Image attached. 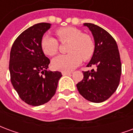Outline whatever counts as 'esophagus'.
<instances>
[{"label":"esophagus","mask_w":133,"mask_h":133,"mask_svg":"<svg viewBox=\"0 0 133 133\" xmlns=\"http://www.w3.org/2000/svg\"><path fill=\"white\" fill-rule=\"evenodd\" d=\"M70 74H71V72H65V71H63V72H62V75H70Z\"/></svg>","instance_id":"obj_1"}]
</instances>
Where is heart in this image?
<instances>
[{"label":"heart","instance_id":"obj_1","mask_svg":"<svg viewBox=\"0 0 133 133\" xmlns=\"http://www.w3.org/2000/svg\"><path fill=\"white\" fill-rule=\"evenodd\" d=\"M55 33L59 41L69 42L66 55L57 56L52 61L53 69L61 71H71L84 61L89 60L94 53L95 44L88 35L76 28L65 27L56 30ZM58 41L50 35L46 34L41 39V48L43 52L48 56L55 55L58 51Z\"/></svg>","mask_w":133,"mask_h":133}]
</instances>
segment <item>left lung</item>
<instances>
[{"instance_id":"8db88e82","label":"left lung","mask_w":133,"mask_h":133,"mask_svg":"<svg viewBox=\"0 0 133 133\" xmlns=\"http://www.w3.org/2000/svg\"><path fill=\"white\" fill-rule=\"evenodd\" d=\"M95 41V50L88 67L95 69L83 72V79L76 86L84 98L92 103L108 100L117 90L121 75V62L117 45L111 35L100 26L84 23Z\"/></svg>"}]
</instances>
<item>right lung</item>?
<instances>
[{
	"label": "right lung",
	"mask_w": 133,
	"mask_h": 133,
	"mask_svg": "<svg viewBox=\"0 0 133 133\" xmlns=\"http://www.w3.org/2000/svg\"><path fill=\"white\" fill-rule=\"evenodd\" d=\"M51 27L41 23L28 28L13 44L9 71L14 89L25 103L39 106L48 103L55 95L61 72L48 70L50 60L41 48V39Z\"/></svg>",
	"instance_id": "right-lung-1"
}]
</instances>
